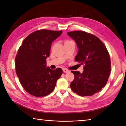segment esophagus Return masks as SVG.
Masks as SVG:
<instances>
[{
	"label": "esophagus",
	"instance_id": "obj_1",
	"mask_svg": "<svg viewBox=\"0 0 126 126\" xmlns=\"http://www.w3.org/2000/svg\"><path fill=\"white\" fill-rule=\"evenodd\" d=\"M63 71L64 73H69V72H70L69 70L65 69V68H64V69H63Z\"/></svg>",
	"mask_w": 126,
	"mask_h": 126
}]
</instances>
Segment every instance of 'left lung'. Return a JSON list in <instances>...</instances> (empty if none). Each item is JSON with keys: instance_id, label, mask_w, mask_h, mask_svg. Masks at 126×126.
Wrapping results in <instances>:
<instances>
[{"instance_id": "1", "label": "left lung", "mask_w": 126, "mask_h": 126, "mask_svg": "<svg viewBox=\"0 0 126 126\" xmlns=\"http://www.w3.org/2000/svg\"><path fill=\"white\" fill-rule=\"evenodd\" d=\"M78 49L75 61L84 64L82 73L72 71L74 80L70 86L80 96H91L106 86L110 72V60L106 46L96 36L83 31L68 32Z\"/></svg>"}]
</instances>
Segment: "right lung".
<instances>
[{
  "mask_svg": "<svg viewBox=\"0 0 126 126\" xmlns=\"http://www.w3.org/2000/svg\"><path fill=\"white\" fill-rule=\"evenodd\" d=\"M62 31L42 29L31 33L23 42L16 58V70L22 87L30 94L44 97L54 90L63 73L61 68L47 67L52 42Z\"/></svg>",
  "mask_w": 126,
  "mask_h": 126,
  "instance_id": "right-lung-1",
  "label": "right lung"
}]
</instances>
